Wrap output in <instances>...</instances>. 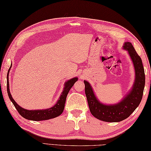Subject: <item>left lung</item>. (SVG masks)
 Listing matches in <instances>:
<instances>
[{"instance_id": "1", "label": "left lung", "mask_w": 151, "mask_h": 151, "mask_svg": "<svg viewBox=\"0 0 151 151\" xmlns=\"http://www.w3.org/2000/svg\"><path fill=\"white\" fill-rule=\"evenodd\" d=\"M128 51L135 69V82L132 90L120 102L114 105H105L98 100L88 82L84 80L85 93L89 110L94 117L101 121L118 122L128 118L134 111L142 99L145 83V76L142 59L131 42L123 46Z\"/></svg>"}]
</instances>
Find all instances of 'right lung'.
Instances as JSON below:
<instances>
[{"instance_id":"right-lung-1","label":"right lung","mask_w":151,"mask_h":151,"mask_svg":"<svg viewBox=\"0 0 151 151\" xmlns=\"http://www.w3.org/2000/svg\"><path fill=\"white\" fill-rule=\"evenodd\" d=\"M12 68V65L10 66V68ZM10 68L8 70V75H7V91H8V96L10 100L12 101L14 106L16 108L17 111L24 118L27 119L29 120H33V121H41V120H46L49 119L54 118L60 115L62 112L64 111V107H65V103L66 97H67L68 94L71 89L74 83L78 80V78H73L71 80H68L67 82L65 83L64 91L62 93L60 99L58 100L55 106L50 109H42V110H27L25 109H23L19 106L17 104L15 100H13L12 98L11 93L9 91V80H8V75H9V71Z\"/></svg>"}]
</instances>
